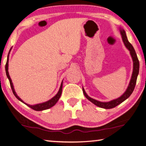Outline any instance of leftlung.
I'll list each match as a JSON object with an SVG mask.
<instances>
[{"mask_svg":"<svg viewBox=\"0 0 146 146\" xmlns=\"http://www.w3.org/2000/svg\"><path fill=\"white\" fill-rule=\"evenodd\" d=\"M120 33H121V35H122V40L123 42V43H124L125 47H126V48L129 49V51H130V54L131 55V57L133 58V71L131 78L129 84L128 86L127 90L125 91V92L123 93L120 97L117 98V99L111 100L108 102H102L90 98L87 94L86 93L84 88H82L83 93L84 95H85V97L87 98L90 102L98 106V107H100L102 108H104V109L113 108L116 107V106H117L118 105H119L120 104L123 102V101L126 100L127 98H129V96L132 94L133 90H134L136 83H137V76L138 75V73H139V67H140L139 61H138L137 53L135 52V49L131 45V44L128 41L126 35H125V31L123 30V29H120Z\"/></svg>","mask_w":146,"mask_h":146,"instance_id":"left-lung-1","label":"left lung"}]
</instances>
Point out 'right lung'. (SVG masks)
Listing matches in <instances>:
<instances>
[{
	"mask_svg": "<svg viewBox=\"0 0 146 146\" xmlns=\"http://www.w3.org/2000/svg\"><path fill=\"white\" fill-rule=\"evenodd\" d=\"M8 59H7V62H6V75L8 76V78L9 79V83H10V86H11V90L12 91H13V93L14 94V95L15 96L16 98L17 99L19 100L20 101H21L22 102L24 103L23 100H22L21 98H20L17 95V94L15 93V91L14 90V88H13V84H12V81L11 80V78L10 76L9 75V73H8ZM62 82L61 83V85H60V90H59L58 93L56 94V95L53 98H51V100H49L48 101H47L46 102H44V103H42V104H36V105H34V106H31V105H29V104H27L24 103L25 104H26L28 106H29V108H31V109H33V110H35V111H42V110H48V109L50 108L51 107H53V106L55 104L58 102V100L59 98H60V96H61V94H62Z\"/></svg>",
	"mask_w": 146,
	"mask_h": 146,
	"instance_id": "1",
	"label": "right lung"
}]
</instances>
